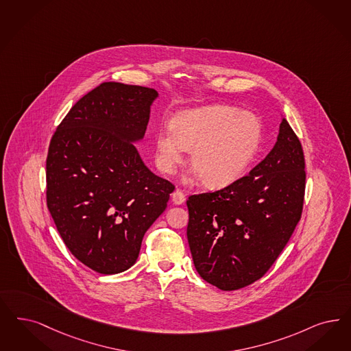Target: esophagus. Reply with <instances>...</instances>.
<instances>
[{"label": "esophagus", "instance_id": "1", "mask_svg": "<svg viewBox=\"0 0 351 351\" xmlns=\"http://www.w3.org/2000/svg\"><path fill=\"white\" fill-rule=\"evenodd\" d=\"M172 202L175 205H182L185 202V194L182 193V191L176 189L173 193H172Z\"/></svg>", "mask_w": 351, "mask_h": 351}]
</instances>
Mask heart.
Listing matches in <instances>:
<instances>
[{
  "instance_id": "b5f03b06",
  "label": "heart",
  "mask_w": 351,
  "mask_h": 351,
  "mask_svg": "<svg viewBox=\"0 0 351 351\" xmlns=\"http://www.w3.org/2000/svg\"><path fill=\"white\" fill-rule=\"evenodd\" d=\"M262 141V123L254 114L224 105L185 110L175 115L171 128L156 134V162L173 173L185 149L189 163L208 188H224L239 180Z\"/></svg>"
}]
</instances>
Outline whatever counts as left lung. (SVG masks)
<instances>
[{"mask_svg":"<svg viewBox=\"0 0 351 351\" xmlns=\"http://www.w3.org/2000/svg\"><path fill=\"white\" fill-rule=\"evenodd\" d=\"M304 182L302 146L282 118L276 144L249 175L186 201V236L199 276L221 290L262 278L301 219Z\"/></svg>","mask_w":351,"mask_h":351,"instance_id":"8db88e82","label":"left lung"}]
</instances>
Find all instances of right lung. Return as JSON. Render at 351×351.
<instances>
[{"label":"right lung","mask_w":351,"mask_h":351,"mask_svg":"<svg viewBox=\"0 0 351 351\" xmlns=\"http://www.w3.org/2000/svg\"><path fill=\"white\" fill-rule=\"evenodd\" d=\"M157 98L152 88L102 83L73 105L49 145L50 215L71 254L102 275L136 263L146 230L175 189L134 146Z\"/></svg>","instance_id":"add662e5"}]
</instances>
